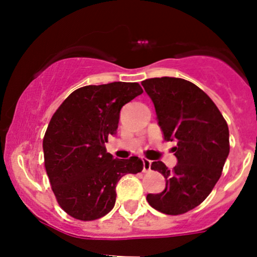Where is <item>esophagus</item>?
Instances as JSON below:
<instances>
[{"instance_id": "obj_1", "label": "esophagus", "mask_w": 257, "mask_h": 257, "mask_svg": "<svg viewBox=\"0 0 257 257\" xmlns=\"http://www.w3.org/2000/svg\"><path fill=\"white\" fill-rule=\"evenodd\" d=\"M150 167H152V162L143 158V172H149Z\"/></svg>"}]
</instances>
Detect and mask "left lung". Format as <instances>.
<instances>
[{
	"label": "left lung",
	"mask_w": 257,
	"mask_h": 257,
	"mask_svg": "<svg viewBox=\"0 0 257 257\" xmlns=\"http://www.w3.org/2000/svg\"><path fill=\"white\" fill-rule=\"evenodd\" d=\"M152 99L158 124L173 148L178 164L170 172L163 162L152 169L165 178V189L148 194L152 208L168 215H180L200 205L221 177L230 152L229 128L215 103L198 85L173 77L142 82Z\"/></svg>",
	"instance_id": "left-lung-1"
}]
</instances>
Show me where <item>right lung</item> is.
<instances>
[{"label": "right lung", "instance_id": "1", "mask_svg": "<svg viewBox=\"0 0 257 257\" xmlns=\"http://www.w3.org/2000/svg\"><path fill=\"white\" fill-rule=\"evenodd\" d=\"M142 93L138 83L85 85L52 116L43 138L46 172L59 206L74 219L107 215L120 178L143 170L138 157L114 159L105 149L108 136L116 134L121 107Z\"/></svg>", "mask_w": 257, "mask_h": 257}]
</instances>
